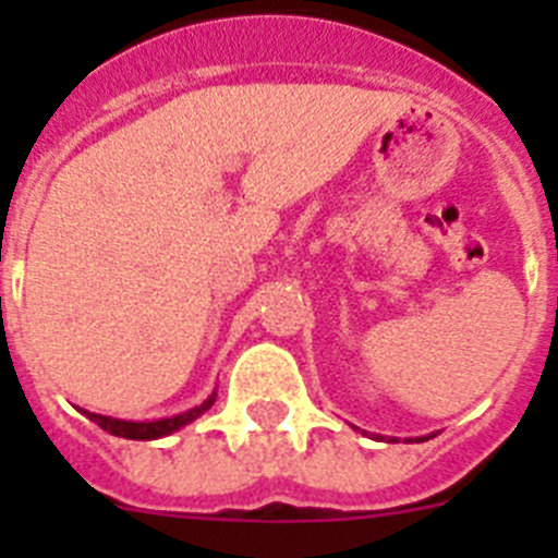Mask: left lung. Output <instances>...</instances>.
Listing matches in <instances>:
<instances>
[{
  "label": "left lung",
  "mask_w": 558,
  "mask_h": 558,
  "mask_svg": "<svg viewBox=\"0 0 558 558\" xmlns=\"http://www.w3.org/2000/svg\"><path fill=\"white\" fill-rule=\"evenodd\" d=\"M427 438H430V436H422V438H416V441H427Z\"/></svg>",
  "instance_id": "8db88e82"
}]
</instances>
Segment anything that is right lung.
Instances as JSON below:
<instances>
[{"instance_id": "right-lung-1", "label": "right lung", "mask_w": 558, "mask_h": 558, "mask_svg": "<svg viewBox=\"0 0 558 558\" xmlns=\"http://www.w3.org/2000/svg\"><path fill=\"white\" fill-rule=\"evenodd\" d=\"M215 397H218V391H211L209 399H204L198 408H190V411L179 413V416H170V418H156V422H125V418H111V416H100V413H86L92 422H97V425L102 427L106 433H111V436H120V438H133V441H153V438H161V436H170V433L181 430L184 425H190V422H195V418L201 416V413L209 411L211 405H215Z\"/></svg>"}]
</instances>
